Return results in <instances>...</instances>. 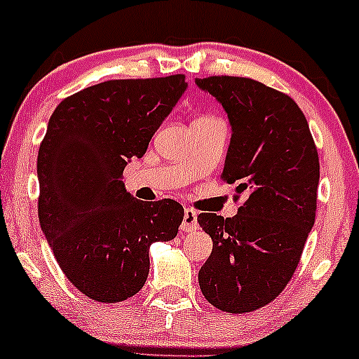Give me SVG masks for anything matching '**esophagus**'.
Segmentation results:
<instances>
[{"instance_id":"34e87169","label":"esophagus","mask_w":359,"mask_h":359,"mask_svg":"<svg viewBox=\"0 0 359 359\" xmlns=\"http://www.w3.org/2000/svg\"><path fill=\"white\" fill-rule=\"evenodd\" d=\"M198 228L197 212L194 209H184L183 223H181V230L183 231H195Z\"/></svg>"}]
</instances>
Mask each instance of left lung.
I'll list each match as a JSON object with an SVG mask.
<instances>
[{
    "label": "left lung",
    "instance_id": "8db88e82",
    "mask_svg": "<svg viewBox=\"0 0 359 359\" xmlns=\"http://www.w3.org/2000/svg\"><path fill=\"white\" fill-rule=\"evenodd\" d=\"M226 110L231 140L221 180L243 204L235 217L197 221L212 238L198 271L214 308L250 313L275 301L290 282L315 224L320 158L308 121L289 95L249 77L195 81Z\"/></svg>",
    "mask_w": 359,
    "mask_h": 359
}]
</instances>
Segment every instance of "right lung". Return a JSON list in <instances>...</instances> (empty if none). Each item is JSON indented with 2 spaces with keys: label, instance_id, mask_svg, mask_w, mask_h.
<instances>
[{
  "label": "right lung",
  "instance_id": "add662e5",
  "mask_svg": "<svg viewBox=\"0 0 359 359\" xmlns=\"http://www.w3.org/2000/svg\"><path fill=\"white\" fill-rule=\"evenodd\" d=\"M187 86L183 74L105 81L51 114L38 154L39 223L64 275L93 301L133 297L149 276L150 245L178 235L183 205L138 201L123 171Z\"/></svg>",
  "mask_w": 359,
  "mask_h": 359
}]
</instances>
